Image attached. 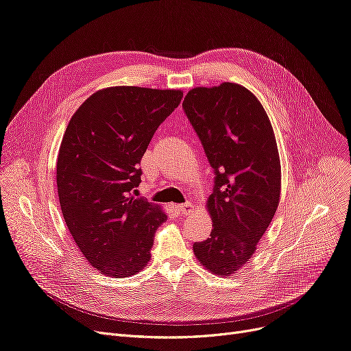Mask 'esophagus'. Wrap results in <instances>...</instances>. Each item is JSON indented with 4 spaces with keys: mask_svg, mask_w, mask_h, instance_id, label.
Instances as JSON below:
<instances>
[{
    "mask_svg": "<svg viewBox=\"0 0 351 351\" xmlns=\"http://www.w3.org/2000/svg\"><path fill=\"white\" fill-rule=\"evenodd\" d=\"M176 208H178V213H179L180 215H188L189 213H192V210H193V205H192L191 202H186V204H180V205H178Z\"/></svg>",
    "mask_w": 351,
    "mask_h": 351,
    "instance_id": "obj_1",
    "label": "esophagus"
}]
</instances>
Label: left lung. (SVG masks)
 <instances>
[{
	"label": "left lung",
	"mask_w": 351,
	"mask_h": 351,
	"mask_svg": "<svg viewBox=\"0 0 351 351\" xmlns=\"http://www.w3.org/2000/svg\"><path fill=\"white\" fill-rule=\"evenodd\" d=\"M182 107L215 173L206 201L213 230L210 239L193 243V254L211 274L231 276L254 254L278 210L274 128L261 101L239 84L193 88Z\"/></svg>",
	"instance_id": "8db88e82"
}]
</instances>
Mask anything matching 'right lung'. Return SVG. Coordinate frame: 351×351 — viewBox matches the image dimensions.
<instances>
[{"label":"right lung","mask_w":351,"mask_h":351,"mask_svg":"<svg viewBox=\"0 0 351 351\" xmlns=\"http://www.w3.org/2000/svg\"><path fill=\"white\" fill-rule=\"evenodd\" d=\"M182 97L179 89H99L66 127L56 163L60 208L76 245L99 274L128 278L150 261L154 232L167 215L133 197L141 182L138 165Z\"/></svg>","instance_id":"right-lung-1"}]
</instances>
